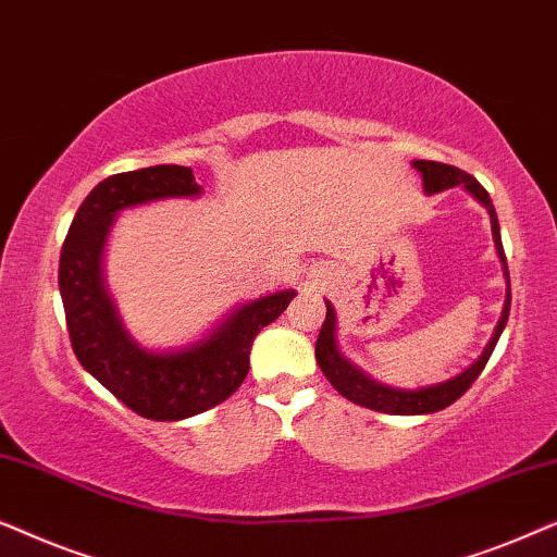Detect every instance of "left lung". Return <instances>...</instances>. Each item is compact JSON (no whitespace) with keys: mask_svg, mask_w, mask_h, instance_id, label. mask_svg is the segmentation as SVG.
Wrapping results in <instances>:
<instances>
[{"mask_svg":"<svg viewBox=\"0 0 557 557\" xmlns=\"http://www.w3.org/2000/svg\"><path fill=\"white\" fill-rule=\"evenodd\" d=\"M413 166L418 172H421L423 189L429 195L441 193V189H451L456 185H463V189H469V193L484 205L486 212H490L494 248H497V256L502 261V271H505V278H507V299H505V309H502L499 324L494 326V334H492L490 345H486V349L482 352V357H479V360L471 364V368L459 372L456 377L444 380V383H436V385L416 387V391H403V387L383 385V383H377V380H372L370 375H364L360 368H355V364L339 352L337 337H334V330H337V317H334L332 304L326 301V319H324L322 332H319V339H317L319 368H322L326 380H330V383L337 387V393L345 395L347 400H352L362 408L377 410V413H391V416L436 413V410H444V408L451 406L454 400H459L461 395L469 391L471 383H474V380L482 375L484 364L490 362L494 347H497L499 334L507 324L509 301H512V294H509L507 258H505V248H502V238H499V220H497V212H494V205L490 200V193H486V189L479 185V182L471 177L469 172L459 170V166L429 162V159H416Z\"/></svg>","mask_w":557,"mask_h":557,"instance_id":"obj_1","label":"left lung"}]
</instances>
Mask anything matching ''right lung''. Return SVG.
<instances>
[{"mask_svg":"<svg viewBox=\"0 0 557 557\" xmlns=\"http://www.w3.org/2000/svg\"><path fill=\"white\" fill-rule=\"evenodd\" d=\"M189 166L157 164L98 182L75 212L60 250L58 284L78 362L149 421H182L220 406L250 368L256 334L284 314L294 288L243 304L195 345L151 352L132 339L103 284V246L121 210L166 197H197Z\"/></svg>","mask_w":557,"mask_h":557,"instance_id":"right-lung-1","label":"right lung"}]
</instances>
